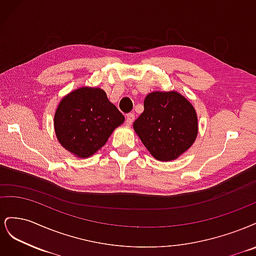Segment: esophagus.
Instances as JSON below:
<instances>
[{
	"label": "esophagus",
	"instance_id": "1",
	"mask_svg": "<svg viewBox=\"0 0 256 256\" xmlns=\"http://www.w3.org/2000/svg\"><path fill=\"white\" fill-rule=\"evenodd\" d=\"M134 120V114H132V113L128 114V115H127V118H126V124H127V126L132 125Z\"/></svg>",
	"mask_w": 256,
	"mask_h": 256
}]
</instances>
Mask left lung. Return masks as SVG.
Segmentation results:
<instances>
[{"instance_id": "8db88e82", "label": "left lung", "mask_w": 256, "mask_h": 256, "mask_svg": "<svg viewBox=\"0 0 256 256\" xmlns=\"http://www.w3.org/2000/svg\"><path fill=\"white\" fill-rule=\"evenodd\" d=\"M134 129L154 159L172 161L194 143L198 114L178 92L154 90L145 97L144 111L134 122Z\"/></svg>"}]
</instances>
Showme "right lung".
I'll use <instances>...</instances> for the list:
<instances>
[{
	"label": "right lung",
	"instance_id": "add662e5",
	"mask_svg": "<svg viewBox=\"0 0 256 256\" xmlns=\"http://www.w3.org/2000/svg\"><path fill=\"white\" fill-rule=\"evenodd\" d=\"M124 122L104 90L82 86L62 98L54 114V130L66 150L85 159L102 148Z\"/></svg>",
	"mask_w": 256,
	"mask_h": 256
}]
</instances>
